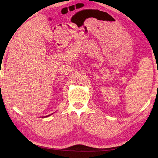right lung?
Wrapping results in <instances>:
<instances>
[{"instance_id": "right-lung-1", "label": "right lung", "mask_w": 158, "mask_h": 158, "mask_svg": "<svg viewBox=\"0 0 158 158\" xmlns=\"http://www.w3.org/2000/svg\"><path fill=\"white\" fill-rule=\"evenodd\" d=\"M50 116V115H49V116ZM45 117H46V116H45Z\"/></svg>"}]
</instances>
